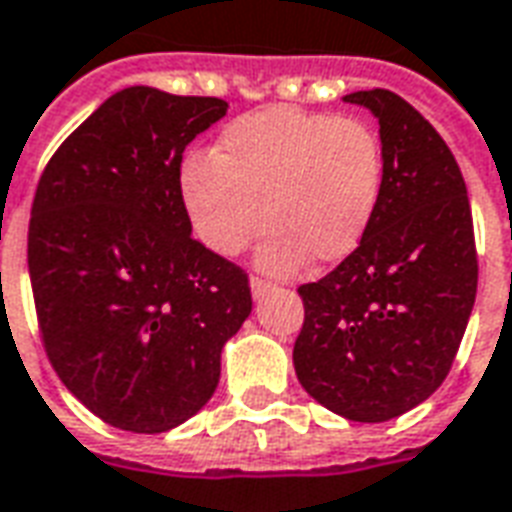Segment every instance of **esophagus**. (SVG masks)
I'll return each instance as SVG.
<instances>
[{"mask_svg":"<svg viewBox=\"0 0 512 512\" xmlns=\"http://www.w3.org/2000/svg\"><path fill=\"white\" fill-rule=\"evenodd\" d=\"M249 287H252V295H255V298H260V295H266L268 290H271V282L252 276V279H249Z\"/></svg>","mask_w":512,"mask_h":512,"instance_id":"1","label":"esophagus"}]
</instances>
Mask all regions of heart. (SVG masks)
<instances>
[{"label":"heart","mask_w":512,"mask_h":512,"mask_svg":"<svg viewBox=\"0 0 512 512\" xmlns=\"http://www.w3.org/2000/svg\"><path fill=\"white\" fill-rule=\"evenodd\" d=\"M385 184L380 135L361 119L266 108L241 116L208 157L181 165L189 225L222 257L257 249L268 274H295L317 257L339 263L369 233Z\"/></svg>","instance_id":"heart-1"}]
</instances>
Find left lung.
Returning <instances> with one entry per match:
<instances>
[{
    "instance_id": "left-lung-1",
    "label": "left lung",
    "mask_w": 512,
    "mask_h": 512,
    "mask_svg": "<svg viewBox=\"0 0 512 512\" xmlns=\"http://www.w3.org/2000/svg\"><path fill=\"white\" fill-rule=\"evenodd\" d=\"M380 121L385 184L363 244L298 287L293 347L314 401L358 423L399 418L448 377L478 293L467 184L448 143L388 89L352 92Z\"/></svg>"
}]
</instances>
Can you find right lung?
Returning a JSON list of instances; mask_svg holds the SVG:
<instances>
[{"label":"right lung","instance_id":"1","mask_svg":"<svg viewBox=\"0 0 512 512\" xmlns=\"http://www.w3.org/2000/svg\"><path fill=\"white\" fill-rule=\"evenodd\" d=\"M217 97L130 86L56 149L34 192L29 279L48 361L86 410L162 434L206 407L249 279L192 238L181 154Z\"/></svg>","mask_w":512,"mask_h":512}]
</instances>
